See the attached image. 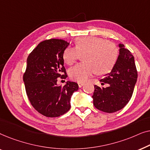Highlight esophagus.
<instances>
[{
  "label": "esophagus",
  "instance_id": "34e87169",
  "mask_svg": "<svg viewBox=\"0 0 150 150\" xmlns=\"http://www.w3.org/2000/svg\"><path fill=\"white\" fill-rule=\"evenodd\" d=\"M78 85H79V87H82L84 85H85V83H83V82H78Z\"/></svg>",
  "mask_w": 150,
  "mask_h": 150
}]
</instances>
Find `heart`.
I'll use <instances>...</instances> for the list:
<instances>
[{"instance_id":"b5f03b06","label":"heart","mask_w":150,"mask_h":150,"mask_svg":"<svg viewBox=\"0 0 150 150\" xmlns=\"http://www.w3.org/2000/svg\"><path fill=\"white\" fill-rule=\"evenodd\" d=\"M75 48H66L63 59L68 65L77 61L83 54V63L76 65L69 70V77L79 82H85L94 73L104 74L111 70L118 57V48L113 42L99 37L86 36L74 41Z\"/></svg>"}]
</instances>
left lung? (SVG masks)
I'll return each instance as SVG.
<instances>
[{
	"label": "left lung",
	"instance_id": "obj_1",
	"mask_svg": "<svg viewBox=\"0 0 150 150\" xmlns=\"http://www.w3.org/2000/svg\"><path fill=\"white\" fill-rule=\"evenodd\" d=\"M120 54L111 71L102 79V84L107 87L94 85L93 105L105 112H114L122 109L132 97L137 80L134 58L124 44H120Z\"/></svg>",
	"mask_w": 150,
	"mask_h": 150
}]
</instances>
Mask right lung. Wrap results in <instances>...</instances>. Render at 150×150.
Instances as JSON below:
<instances>
[{
	"instance_id": "right-lung-1",
	"label": "right lung",
	"mask_w": 150,
	"mask_h": 150,
	"mask_svg": "<svg viewBox=\"0 0 150 150\" xmlns=\"http://www.w3.org/2000/svg\"><path fill=\"white\" fill-rule=\"evenodd\" d=\"M69 43L63 40L43 41L28 55L23 75L26 95L37 111L48 117H56L70 109L73 93L79 85L67 81L57 85V79H66L63 52Z\"/></svg>"
}]
</instances>
